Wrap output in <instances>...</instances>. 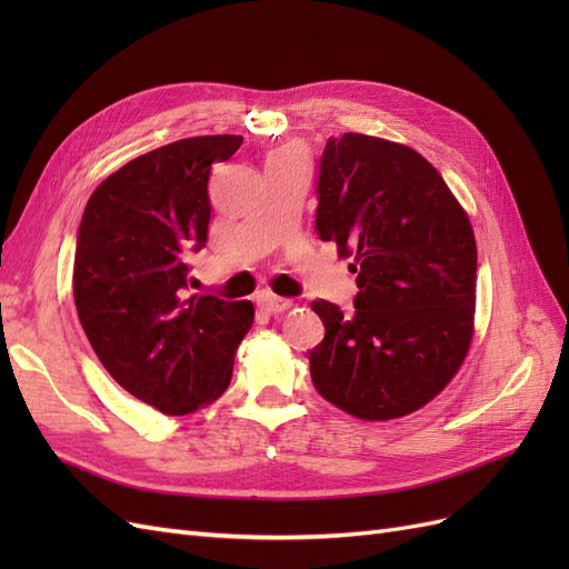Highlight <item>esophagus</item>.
<instances>
[{
	"label": "esophagus",
	"mask_w": 569,
	"mask_h": 569,
	"mask_svg": "<svg viewBox=\"0 0 569 569\" xmlns=\"http://www.w3.org/2000/svg\"><path fill=\"white\" fill-rule=\"evenodd\" d=\"M258 306L263 308L266 313H272V316H278V313H284L287 308L291 306V301H287V299H280V297H274V295H270V291H263V295H258Z\"/></svg>",
	"instance_id": "esophagus-1"
}]
</instances>
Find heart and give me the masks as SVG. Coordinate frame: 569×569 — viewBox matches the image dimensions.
Listing matches in <instances>:
<instances>
[{
	"label": "heart",
	"mask_w": 569,
	"mask_h": 569,
	"mask_svg": "<svg viewBox=\"0 0 569 569\" xmlns=\"http://www.w3.org/2000/svg\"><path fill=\"white\" fill-rule=\"evenodd\" d=\"M274 153H297V157H301V153L295 149V147H284V149H280V151H274Z\"/></svg>",
	"instance_id": "1"
}]
</instances>
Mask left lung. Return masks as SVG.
Returning <instances> with one entry per match:
<instances>
[{
  "mask_svg": "<svg viewBox=\"0 0 569 569\" xmlns=\"http://www.w3.org/2000/svg\"><path fill=\"white\" fill-rule=\"evenodd\" d=\"M316 230L353 256V311L313 301L325 339L308 353L322 399L360 420L422 408L472 341L477 244L468 213L410 147L343 132L325 144Z\"/></svg>",
  "mask_w": 569,
  "mask_h": 569,
  "instance_id": "1",
  "label": "left lung"
}]
</instances>
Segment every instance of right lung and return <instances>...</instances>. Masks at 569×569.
Segmentation results:
<instances>
[{
	"instance_id": "1",
	"label": "right lung",
	"mask_w": 569,
	"mask_h": 569,
	"mask_svg": "<svg viewBox=\"0 0 569 569\" xmlns=\"http://www.w3.org/2000/svg\"><path fill=\"white\" fill-rule=\"evenodd\" d=\"M242 147L203 134L142 153L101 182L78 230V318L113 380L166 416H187L228 389L251 301L189 295L187 256L206 247L209 176Z\"/></svg>"
}]
</instances>
